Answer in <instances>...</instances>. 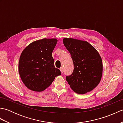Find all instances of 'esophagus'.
<instances>
[{
	"label": "esophagus",
	"instance_id": "34e87169",
	"mask_svg": "<svg viewBox=\"0 0 123 123\" xmlns=\"http://www.w3.org/2000/svg\"><path fill=\"white\" fill-rule=\"evenodd\" d=\"M60 71H61V73H63V68L62 67H61V68L60 69Z\"/></svg>",
	"mask_w": 123,
	"mask_h": 123
}]
</instances>
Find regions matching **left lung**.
Instances as JSON below:
<instances>
[{
    "label": "left lung",
    "mask_w": 123,
    "mask_h": 123,
    "mask_svg": "<svg viewBox=\"0 0 123 123\" xmlns=\"http://www.w3.org/2000/svg\"><path fill=\"white\" fill-rule=\"evenodd\" d=\"M63 43L74 62V71L66 77L70 87L81 95L92 90L100 82L103 74V63L98 51L87 41L64 38Z\"/></svg>",
    "instance_id": "left-lung-1"
}]
</instances>
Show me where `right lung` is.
<instances>
[{
    "mask_svg": "<svg viewBox=\"0 0 123 123\" xmlns=\"http://www.w3.org/2000/svg\"><path fill=\"white\" fill-rule=\"evenodd\" d=\"M57 40L43 38L30 44L19 57L18 71L25 86L29 89L40 92L49 87L55 78L61 75L54 67L52 52Z\"/></svg>",
    "mask_w": 123,
    "mask_h": 123,
    "instance_id": "right-lung-1",
    "label": "right lung"
}]
</instances>
